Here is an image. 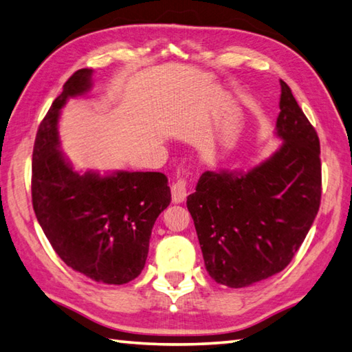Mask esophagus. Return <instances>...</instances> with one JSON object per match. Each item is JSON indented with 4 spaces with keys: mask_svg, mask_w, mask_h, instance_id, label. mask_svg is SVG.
<instances>
[{
    "mask_svg": "<svg viewBox=\"0 0 352 352\" xmlns=\"http://www.w3.org/2000/svg\"><path fill=\"white\" fill-rule=\"evenodd\" d=\"M186 179H177V181L171 185V199L175 204H181L186 197Z\"/></svg>",
    "mask_w": 352,
    "mask_h": 352,
    "instance_id": "obj_1",
    "label": "esophagus"
}]
</instances>
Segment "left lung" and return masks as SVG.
I'll return each instance as SVG.
<instances>
[{
    "label": "left lung",
    "instance_id": "8db88e82",
    "mask_svg": "<svg viewBox=\"0 0 352 352\" xmlns=\"http://www.w3.org/2000/svg\"><path fill=\"white\" fill-rule=\"evenodd\" d=\"M279 83L281 147L246 173L205 171L186 199L208 274L232 289L289 266L319 211V136L289 85Z\"/></svg>",
    "mask_w": 352,
    "mask_h": 352
}]
</instances>
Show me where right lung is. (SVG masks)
I'll return each instance as SVG.
<instances>
[{
    "label": "right lung",
    "instance_id": "obj_1",
    "mask_svg": "<svg viewBox=\"0 0 352 352\" xmlns=\"http://www.w3.org/2000/svg\"><path fill=\"white\" fill-rule=\"evenodd\" d=\"M92 69L63 85L36 133L32 202L62 261L97 283L126 284L141 274L157 216L170 205L168 179L157 171L78 175L59 150L57 121L69 97L91 88Z\"/></svg>",
    "mask_w": 352,
    "mask_h": 352
}]
</instances>
